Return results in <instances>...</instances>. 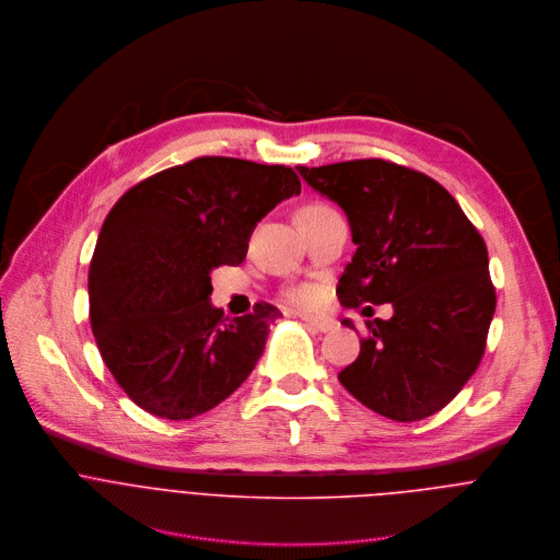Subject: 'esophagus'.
I'll return each mask as SVG.
<instances>
[{
  "mask_svg": "<svg viewBox=\"0 0 560 560\" xmlns=\"http://www.w3.org/2000/svg\"><path fill=\"white\" fill-rule=\"evenodd\" d=\"M300 319L306 322L317 332H330L337 326V322L332 317H326V315H306V313H302Z\"/></svg>",
  "mask_w": 560,
  "mask_h": 560,
  "instance_id": "obj_1",
  "label": "esophagus"
}]
</instances>
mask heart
<instances>
[{"mask_svg":"<svg viewBox=\"0 0 560 560\" xmlns=\"http://www.w3.org/2000/svg\"><path fill=\"white\" fill-rule=\"evenodd\" d=\"M326 210H332V208H328L326 203H308V206H304V208L298 212V217L319 214V212H326ZM289 298H291L293 302L306 304V302H311V300L315 298V289H313V287H293V289L289 291Z\"/></svg>","mask_w":560,"mask_h":560,"instance_id":"1","label":"heart"}]
</instances>
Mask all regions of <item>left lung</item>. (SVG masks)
<instances>
[{"label":"left lung","instance_id":"1","mask_svg":"<svg viewBox=\"0 0 560 560\" xmlns=\"http://www.w3.org/2000/svg\"><path fill=\"white\" fill-rule=\"evenodd\" d=\"M298 171L350 221L357 252L339 278V302L394 306L389 319L368 322L341 385L398 422L440 411L477 370L494 315L481 234L435 179L413 168L352 160Z\"/></svg>","mask_w":560,"mask_h":560}]
</instances>
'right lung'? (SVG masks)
<instances>
[{
	"label": "right lung",
	"instance_id": "right-lung-1",
	"mask_svg": "<svg viewBox=\"0 0 560 560\" xmlns=\"http://www.w3.org/2000/svg\"><path fill=\"white\" fill-rule=\"evenodd\" d=\"M300 188L287 166L197 158L136 184L112 208L90 267V322L138 407L188 420L252 374L278 308L260 302L225 317L210 304V273L241 265L256 223Z\"/></svg>",
	"mask_w": 560,
	"mask_h": 560
}]
</instances>
